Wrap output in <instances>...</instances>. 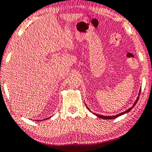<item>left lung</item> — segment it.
<instances>
[{
    "mask_svg": "<svg viewBox=\"0 0 152 152\" xmlns=\"http://www.w3.org/2000/svg\"><path fill=\"white\" fill-rule=\"evenodd\" d=\"M140 91H139V93H138V98H137V99L136 100V101H135V102H134V104H133V106L132 107H130V108H129L128 109V110H127L126 111H125V112H122V113H120V114H116V115H115V116H102V115H99V114H94H94H95L96 116H98V118H102V119H114V118H117V117H118V116H121V115H123V114H126V113H128L129 112V111H131L132 110V109L134 107V106L136 105V104L137 103V102H138V98H139V96H140ZM87 109H88V110H89V109L87 107ZM90 111V112H91V110H89Z\"/></svg>",
    "mask_w": 152,
    "mask_h": 152,
    "instance_id": "left-lung-1",
    "label": "left lung"
}]
</instances>
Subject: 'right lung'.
<instances>
[{
  "label": "right lung",
  "instance_id": "obj_1",
  "mask_svg": "<svg viewBox=\"0 0 152 152\" xmlns=\"http://www.w3.org/2000/svg\"><path fill=\"white\" fill-rule=\"evenodd\" d=\"M51 117H52V116H51ZM51 117H50V118H51ZM48 118H45V119H43V120H42V121H45V120H47V119H48Z\"/></svg>",
  "mask_w": 152,
  "mask_h": 152
}]
</instances>
